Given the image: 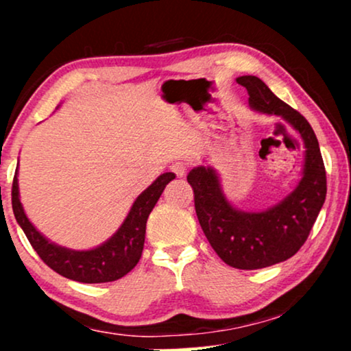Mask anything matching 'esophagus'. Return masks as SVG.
Here are the masks:
<instances>
[{"mask_svg":"<svg viewBox=\"0 0 351 351\" xmlns=\"http://www.w3.org/2000/svg\"><path fill=\"white\" fill-rule=\"evenodd\" d=\"M171 169H172V172H174L177 177H184L186 174V166L184 165V162H180V161L174 162V165L171 166Z\"/></svg>","mask_w":351,"mask_h":351,"instance_id":"esophagus-1","label":"esophagus"}]
</instances>
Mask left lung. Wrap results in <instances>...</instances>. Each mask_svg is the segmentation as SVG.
Segmentation results:
<instances>
[{"label":"left lung","instance_id":"1","mask_svg":"<svg viewBox=\"0 0 351 351\" xmlns=\"http://www.w3.org/2000/svg\"><path fill=\"white\" fill-rule=\"evenodd\" d=\"M237 83L247 89L251 108L281 117L305 142L304 177L297 189L262 213L234 209L223 196L213 167H195L186 176L199 225L217 256L233 268L257 270L287 261L304 246L323 208L328 186L319 143L310 123L257 76H239Z\"/></svg>","mask_w":351,"mask_h":351}]
</instances>
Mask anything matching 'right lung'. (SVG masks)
I'll list each match as a JSON object with an SVG mask.
<instances>
[{"label":"right lung","instance_id":"obj_1","mask_svg":"<svg viewBox=\"0 0 351 351\" xmlns=\"http://www.w3.org/2000/svg\"><path fill=\"white\" fill-rule=\"evenodd\" d=\"M172 179H176L172 172H166V174L158 177L134 201L126 220H124L118 232L102 246L90 249V251H71V249L57 246V244L47 241L33 227L30 220L27 219L25 213H23L21 199H19L17 171L12 180V210L33 249H35L41 261L56 273L69 278V280L89 282V285L110 282L128 275L141 261L143 243H145L147 219L152 209L155 208L156 201L160 199L165 186Z\"/></svg>","mask_w":351,"mask_h":351}]
</instances>
